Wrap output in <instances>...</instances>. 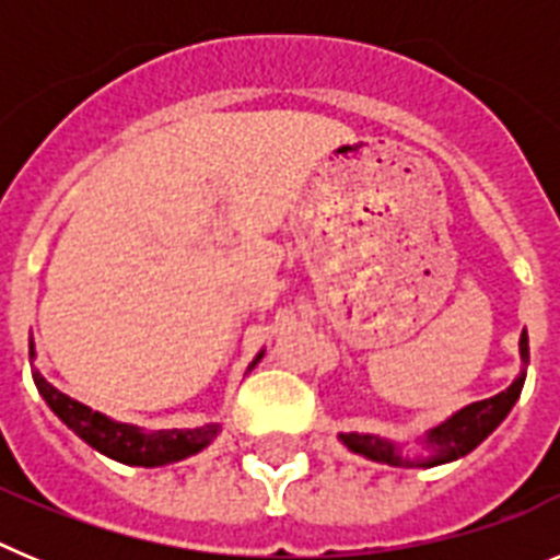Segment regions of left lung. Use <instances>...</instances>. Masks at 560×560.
Here are the masks:
<instances>
[{
    "instance_id": "1",
    "label": "left lung",
    "mask_w": 560,
    "mask_h": 560,
    "mask_svg": "<svg viewBox=\"0 0 560 560\" xmlns=\"http://www.w3.org/2000/svg\"><path fill=\"white\" fill-rule=\"evenodd\" d=\"M518 355H522V373L513 378L511 387L502 389V393L493 395V398L477 400V404H468V407L457 409L452 418H446L443 423L432 427L423 438H420L423 448L429 452L427 457H404V454H400V443L378 438V434L348 432L339 434V440L353 454L375 459V463L395 465V468H434V465L454 463V459L471 454L474 448H477L479 443L508 418V412L513 409L518 395H522L524 375H527V364H530L527 330H522V339H518Z\"/></svg>"
}]
</instances>
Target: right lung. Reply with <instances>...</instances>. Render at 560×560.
Returning a JSON list of instances; mask_svg holds the SVG:
<instances>
[{"label":"right lung","mask_w":560,"mask_h":560,"mask_svg":"<svg viewBox=\"0 0 560 560\" xmlns=\"http://www.w3.org/2000/svg\"><path fill=\"white\" fill-rule=\"evenodd\" d=\"M36 359V348L30 339V361ZM264 359V350L255 355L249 370ZM33 381H36L38 395L47 400V407L67 423L83 443L117 459L122 465H142V468H156V465L179 463V459L199 454L215 440L221 432V423H205L199 429H160V432H145L133 423H120V420L106 418L103 412L89 409L81 400L69 398L61 389H56L44 378L33 364Z\"/></svg>","instance_id":"obj_1"}]
</instances>
